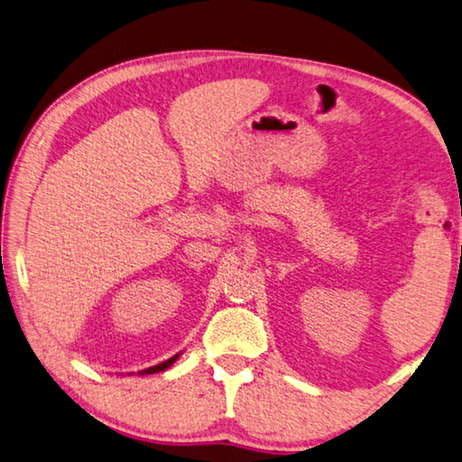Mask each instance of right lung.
Here are the masks:
<instances>
[{
    "label": "right lung",
    "instance_id": "right-lung-1",
    "mask_svg": "<svg viewBox=\"0 0 462 462\" xmlns=\"http://www.w3.org/2000/svg\"><path fill=\"white\" fill-rule=\"evenodd\" d=\"M177 357H179V356H174V357H171V360H166V362L158 364V365H152V368L142 370V372H139V374H156V372H162V370H166L168 365H171L174 360H177Z\"/></svg>",
    "mask_w": 462,
    "mask_h": 462
}]
</instances>
